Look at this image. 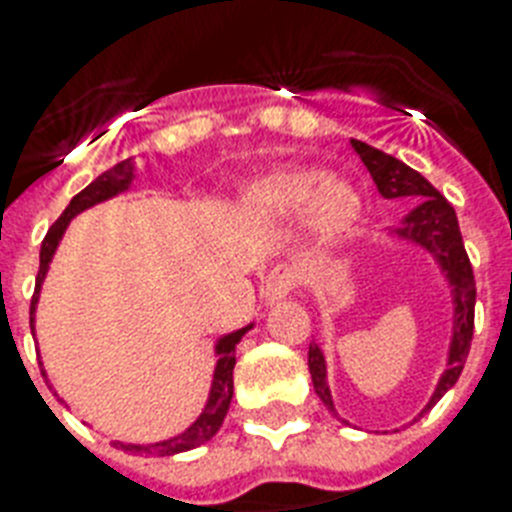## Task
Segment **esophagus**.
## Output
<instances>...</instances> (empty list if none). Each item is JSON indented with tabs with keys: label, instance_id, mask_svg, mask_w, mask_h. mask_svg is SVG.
I'll list each match as a JSON object with an SVG mask.
<instances>
[{
	"label": "esophagus",
	"instance_id": "34e87169",
	"mask_svg": "<svg viewBox=\"0 0 512 512\" xmlns=\"http://www.w3.org/2000/svg\"><path fill=\"white\" fill-rule=\"evenodd\" d=\"M291 289H294V270L289 265H276L263 281V299L268 304H273L278 299H283Z\"/></svg>",
	"mask_w": 512,
	"mask_h": 512
}]
</instances>
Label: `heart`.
<instances>
[{"mask_svg":"<svg viewBox=\"0 0 512 512\" xmlns=\"http://www.w3.org/2000/svg\"><path fill=\"white\" fill-rule=\"evenodd\" d=\"M249 203L273 216L307 213L309 234L317 247L346 239L362 216V200L354 187L328 179L317 169L273 171L249 187Z\"/></svg>","mask_w":512,"mask_h":512,"instance_id":"b5f03b06","label":"heart"}]
</instances>
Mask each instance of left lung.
<instances>
[{
  "mask_svg": "<svg viewBox=\"0 0 512 512\" xmlns=\"http://www.w3.org/2000/svg\"><path fill=\"white\" fill-rule=\"evenodd\" d=\"M351 145H354V150L364 161L372 179H375L377 192L382 197H388V200H393V197L419 200V205L395 229V236L409 239V242L419 244L427 252H432L437 263H440L445 278H448V283L453 286V341H450L448 351V369L442 372L435 393H432V398L427 403V409H432L442 395L448 393L455 382H458V377L463 372V364H466L468 349H471L476 304L474 270H471V263H468L453 205L419 171H414L411 166L398 161V158L388 156V153H382V150L372 148V145L362 143V140H351ZM309 375H312V385H315V393L320 395V401L330 411H336L333 398H330L325 356H322L317 343H309Z\"/></svg>",
  "mask_w": 512,
  "mask_h": 512,
  "instance_id": "left-lung-1",
  "label": "left lung"
}]
</instances>
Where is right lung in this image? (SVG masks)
Listing matches in <instances>:
<instances>
[{
    "instance_id": "1",
    "label": "right lung",
    "mask_w": 512,
    "mask_h": 512,
    "mask_svg": "<svg viewBox=\"0 0 512 512\" xmlns=\"http://www.w3.org/2000/svg\"><path fill=\"white\" fill-rule=\"evenodd\" d=\"M132 161H122L117 163L114 169L103 171L98 179L85 187L83 192H77L75 197L70 200V205L64 208L62 216L54 221V226L49 229V234L44 236V242H41V265H38V276H36V294L30 299V330H33V312H36L38 304V291H41V283L46 278V270H49L51 257L57 252V244L62 239L64 229H67V223L77 216V213H83V210L93 208L96 203H103V200H109V197L119 195L132 184ZM252 325L242 330H234L229 336H223L221 341L216 343V372H213V385H210V395L208 403H205L203 414L197 416V422L192 427H187L182 435L171 437V440L163 442H153V445H132V442H114L117 448H122L124 453H148V455H176L184 453V450H192L197 445H203L208 442L210 437L216 435L218 429H221L223 419H226V411H229L231 395H234V364H236V343L242 341V336ZM41 375H46L44 369H41Z\"/></svg>"
}]
</instances>
